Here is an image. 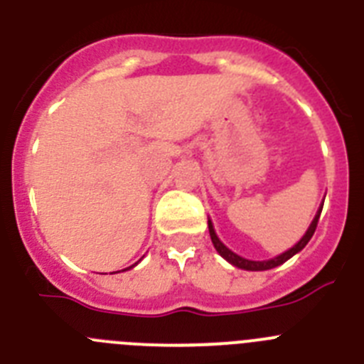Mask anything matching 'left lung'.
I'll return each instance as SVG.
<instances>
[{
  "label": "left lung",
  "instance_id": "1",
  "mask_svg": "<svg viewBox=\"0 0 364 364\" xmlns=\"http://www.w3.org/2000/svg\"><path fill=\"white\" fill-rule=\"evenodd\" d=\"M321 210L323 208H319V211H317V215H315V218L311 220L310 228L306 230V233L302 235V239L299 240L297 244H295L294 247H290L288 252L281 253L279 257H275V259H269V260H250V259H244V257L237 255V253H233L230 250V247H226L224 244L220 242V239L217 237V233H215L213 230V224H211V220H208V228H210V235H211V242H213L215 250H217L218 253H220V257H224V259L228 260V262H231L233 266H237V268L240 269H250V272H264V269H272L275 268V266H281L282 262H286L288 259H291V257L295 255V253H299L302 250V247L306 246L308 242H310V239L314 237L315 233V228H317V222H319V217H321Z\"/></svg>",
  "mask_w": 364,
  "mask_h": 364
}]
</instances>
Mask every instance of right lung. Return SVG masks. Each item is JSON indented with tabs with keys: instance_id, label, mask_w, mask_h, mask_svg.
Masks as SVG:
<instances>
[{
	"instance_id": "right-lung-1",
	"label": "right lung",
	"mask_w": 364,
	"mask_h": 364,
	"mask_svg": "<svg viewBox=\"0 0 364 364\" xmlns=\"http://www.w3.org/2000/svg\"><path fill=\"white\" fill-rule=\"evenodd\" d=\"M134 266V264H133ZM133 266H129V268H133ZM129 268H125V269H129ZM125 269H122V272H125Z\"/></svg>"
}]
</instances>
